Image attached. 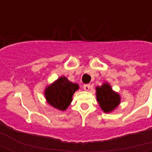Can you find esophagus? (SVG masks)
<instances>
[{
    "label": "esophagus",
    "instance_id": "obj_1",
    "mask_svg": "<svg viewBox=\"0 0 152 152\" xmlns=\"http://www.w3.org/2000/svg\"><path fill=\"white\" fill-rule=\"evenodd\" d=\"M90 88H91L90 85H85V86H83V89H85L86 91H89V89H90Z\"/></svg>",
    "mask_w": 152,
    "mask_h": 152
}]
</instances>
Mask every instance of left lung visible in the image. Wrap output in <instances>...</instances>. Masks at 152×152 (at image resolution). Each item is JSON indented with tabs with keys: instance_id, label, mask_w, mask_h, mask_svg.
<instances>
[{
	"instance_id": "obj_1",
	"label": "left lung",
	"mask_w": 152,
	"mask_h": 152,
	"mask_svg": "<svg viewBox=\"0 0 152 152\" xmlns=\"http://www.w3.org/2000/svg\"><path fill=\"white\" fill-rule=\"evenodd\" d=\"M96 97L100 107L106 113L112 112L121 102L120 95L112 90L107 83H104L102 86L96 88Z\"/></svg>"
}]
</instances>
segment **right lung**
<instances>
[{"mask_svg":"<svg viewBox=\"0 0 152 152\" xmlns=\"http://www.w3.org/2000/svg\"><path fill=\"white\" fill-rule=\"evenodd\" d=\"M78 89L77 84L72 83L65 76H62L47 87L45 95L48 103L52 107L65 111L72 100L73 94Z\"/></svg>","mask_w":152,"mask_h":152,"instance_id":"obj_1","label":"right lung"}]
</instances>
